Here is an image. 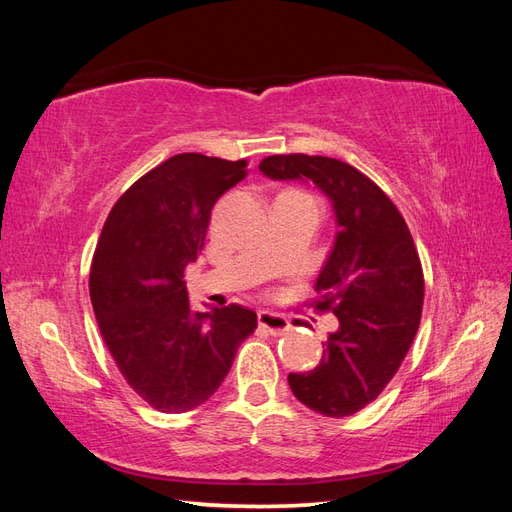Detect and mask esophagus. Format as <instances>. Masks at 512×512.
I'll return each mask as SVG.
<instances>
[{
  "label": "esophagus",
  "instance_id": "1",
  "mask_svg": "<svg viewBox=\"0 0 512 512\" xmlns=\"http://www.w3.org/2000/svg\"><path fill=\"white\" fill-rule=\"evenodd\" d=\"M258 324L260 329H265L271 335H284L290 331V322L282 314H273V312H258Z\"/></svg>",
  "mask_w": 512,
  "mask_h": 512
}]
</instances>
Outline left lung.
Returning a JSON list of instances; mask_svg holds the SVG:
<instances>
[{"instance_id": "8db88e82", "label": "left lung", "mask_w": 512, "mask_h": 512, "mask_svg": "<svg viewBox=\"0 0 512 512\" xmlns=\"http://www.w3.org/2000/svg\"><path fill=\"white\" fill-rule=\"evenodd\" d=\"M258 168L275 181H312L333 205L337 232L316 309L333 312L339 327L320 363L288 384L314 412L350 416L384 391L418 331L425 280L412 235L393 200L342 160L290 153Z\"/></svg>"}]
</instances>
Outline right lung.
I'll use <instances>...</instances> for the list:
<instances>
[{"label": "right lung", "mask_w": 512, "mask_h": 512, "mask_svg": "<svg viewBox=\"0 0 512 512\" xmlns=\"http://www.w3.org/2000/svg\"><path fill=\"white\" fill-rule=\"evenodd\" d=\"M247 162L179 153L126 190L104 222L89 294L121 376L151 408L188 412L220 389L256 312L190 309L183 271L205 245L211 209Z\"/></svg>", "instance_id": "obj_1"}]
</instances>
